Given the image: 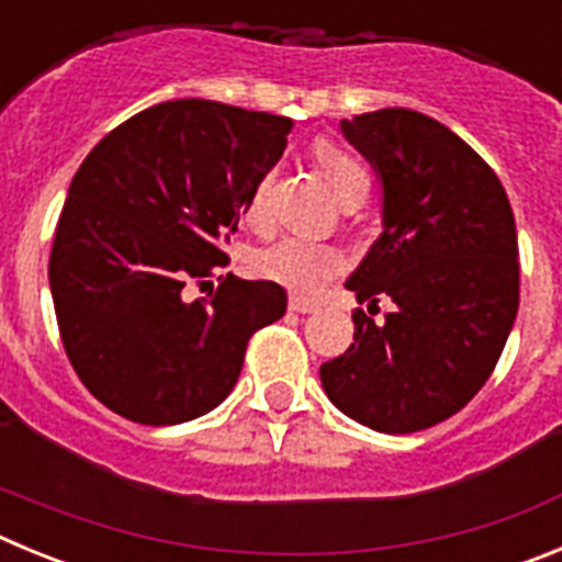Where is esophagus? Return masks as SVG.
<instances>
[{
  "label": "esophagus",
  "instance_id": "obj_1",
  "mask_svg": "<svg viewBox=\"0 0 562 562\" xmlns=\"http://www.w3.org/2000/svg\"><path fill=\"white\" fill-rule=\"evenodd\" d=\"M290 310L301 312V315H312V312H317L321 306H317L315 301H306V297H290Z\"/></svg>",
  "mask_w": 562,
  "mask_h": 562
}]
</instances>
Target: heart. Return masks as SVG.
<instances>
[{"mask_svg": "<svg viewBox=\"0 0 562 562\" xmlns=\"http://www.w3.org/2000/svg\"><path fill=\"white\" fill-rule=\"evenodd\" d=\"M315 160L331 191L337 193V200L349 196L357 188H369V171L349 151L321 143L315 148ZM267 186H270V177H261L250 196H247L245 216L250 222L265 220ZM342 267H346V256H342L340 247L321 245V241L297 236L278 238L256 256V270L261 276L278 281L286 290L301 292V295H317L331 278L340 276Z\"/></svg>", "mask_w": 562, "mask_h": 562, "instance_id": "1", "label": "heart"}]
</instances>
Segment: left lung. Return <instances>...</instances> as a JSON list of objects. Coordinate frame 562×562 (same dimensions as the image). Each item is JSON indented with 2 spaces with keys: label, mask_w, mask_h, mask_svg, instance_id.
Returning <instances> with one entry per match:
<instances>
[{
  "label": "left lung",
  "mask_w": 562,
  "mask_h": 562,
  "mask_svg": "<svg viewBox=\"0 0 562 562\" xmlns=\"http://www.w3.org/2000/svg\"><path fill=\"white\" fill-rule=\"evenodd\" d=\"M382 182V233L346 286L357 304L391 297L374 324L321 366L335 408L380 434H416L481 391L518 315V233L495 171L459 134L414 109L340 123Z\"/></svg>",
  "instance_id": "left-lung-1"
}]
</instances>
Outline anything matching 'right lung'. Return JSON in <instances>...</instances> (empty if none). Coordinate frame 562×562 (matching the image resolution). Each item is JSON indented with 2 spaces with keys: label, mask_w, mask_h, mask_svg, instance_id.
I'll use <instances>...</instances> for the list:
<instances>
[{
  "label": "right lung",
  "mask_w": 562,
  "mask_h": 562,
  "mask_svg": "<svg viewBox=\"0 0 562 562\" xmlns=\"http://www.w3.org/2000/svg\"><path fill=\"white\" fill-rule=\"evenodd\" d=\"M290 117L186 98L143 109L103 137L69 182L49 292L89 394L140 425L207 414L236 385L247 340L286 312L276 281L231 276L247 196L281 160Z\"/></svg>",
  "instance_id": "obj_1"
}]
</instances>
